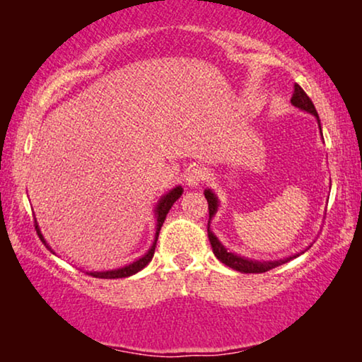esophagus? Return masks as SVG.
<instances>
[{
	"mask_svg": "<svg viewBox=\"0 0 362 362\" xmlns=\"http://www.w3.org/2000/svg\"><path fill=\"white\" fill-rule=\"evenodd\" d=\"M206 177H207L206 168L194 166V168H191V170L186 173V185L189 186V187H197V186H201L202 182L206 181Z\"/></svg>",
	"mask_w": 362,
	"mask_h": 362,
	"instance_id": "1",
	"label": "esophagus"
}]
</instances>
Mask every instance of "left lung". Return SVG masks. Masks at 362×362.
<instances>
[{
  "label": "left lung",
  "mask_w": 362,
  "mask_h": 362,
  "mask_svg": "<svg viewBox=\"0 0 362 362\" xmlns=\"http://www.w3.org/2000/svg\"><path fill=\"white\" fill-rule=\"evenodd\" d=\"M290 102H291V105L298 107L300 110L308 112V113H311V115H315L316 122H318V125H320V117H318V113H316V108L313 105V102L310 100V97L306 95L305 90L298 86V83L295 86L293 97H291ZM320 130H321V125H320ZM204 196L207 199V204H209V222H207V237H209V242L212 245V252H214V255L224 265L230 267V269H234L237 272H242V274H264V272H269L272 269H275V267L284 265V264H286V262H290L291 259H296V257L303 254V252H300V254L284 257V259H279V260H252V259H247V257L237 255V254H234V252H229L224 245L221 244V240L214 235V232L211 230V221H212V217L216 216L217 209H219V199H217V196L214 194V192H212V189H206Z\"/></svg>",
  "instance_id": "1"
}]
</instances>
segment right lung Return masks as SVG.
I'll return each instance as SVG.
<instances>
[{"label": "right lung", "instance_id": "add662e5", "mask_svg": "<svg viewBox=\"0 0 362 362\" xmlns=\"http://www.w3.org/2000/svg\"><path fill=\"white\" fill-rule=\"evenodd\" d=\"M182 187L181 186H176L173 187V189L170 192H166V194H163L160 197V201L156 202V207H155V216H156V234H155V240H153V244L150 249H148V252L145 255H141L140 259H136L135 262H132V264H128L125 267H120V269H113V270H102V272H87V275H92L95 276V279H125V276H132L138 274V272L145 269V267L150 264L151 259H153V254H155V247H156V240H158V235H160V230H161V226L163 222H165L166 219V214L170 212L171 206L175 204V202L180 199L181 194H182ZM34 224H36V230H37V235L39 239L42 240V244L47 247L49 250L52 252L51 247H49V244L46 242V239H44V235L41 234V229H39L37 226V221L34 219ZM54 254V252H52Z\"/></svg>", "mask_w": 362, "mask_h": 362}]
</instances>
